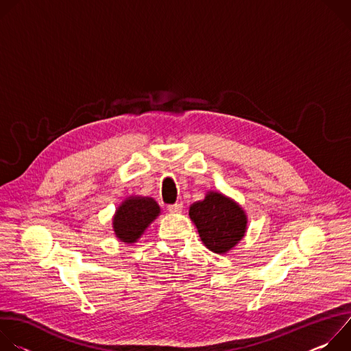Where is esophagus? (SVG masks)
<instances>
[{
  "label": "esophagus",
  "mask_w": 351,
  "mask_h": 351,
  "mask_svg": "<svg viewBox=\"0 0 351 351\" xmlns=\"http://www.w3.org/2000/svg\"><path fill=\"white\" fill-rule=\"evenodd\" d=\"M168 211L171 214H180L183 211V206L182 204H173V206H168Z\"/></svg>",
  "instance_id": "1"
}]
</instances>
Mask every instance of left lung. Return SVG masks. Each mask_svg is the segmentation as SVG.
<instances>
[{
    "instance_id": "1",
    "label": "left lung",
    "mask_w": 351,
    "mask_h": 351,
    "mask_svg": "<svg viewBox=\"0 0 351 351\" xmlns=\"http://www.w3.org/2000/svg\"><path fill=\"white\" fill-rule=\"evenodd\" d=\"M199 239L213 253L226 254L247 232V215L239 203L221 191H207L204 199L189 208Z\"/></svg>"
}]
</instances>
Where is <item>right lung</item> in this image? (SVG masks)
<instances>
[{"label": "right lung", "mask_w": 351, "mask_h": 351, "mask_svg": "<svg viewBox=\"0 0 351 351\" xmlns=\"http://www.w3.org/2000/svg\"><path fill=\"white\" fill-rule=\"evenodd\" d=\"M160 214L161 208L153 197L130 195L123 199L112 217L114 233L122 243H137Z\"/></svg>", "instance_id": "obj_1"}]
</instances>
